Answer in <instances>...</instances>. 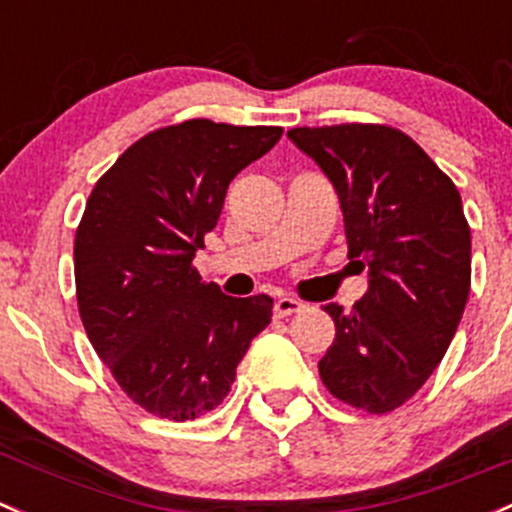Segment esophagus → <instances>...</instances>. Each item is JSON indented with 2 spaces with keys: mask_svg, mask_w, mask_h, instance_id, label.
I'll use <instances>...</instances> for the list:
<instances>
[{
  "mask_svg": "<svg viewBox=\"0 0 512 512\" xmlns=\"http://www.w3.org/2000/svg\"><path fill=\"white\" fill-rule=\"evenodd\" d=\"M303 308L301 301H296V298L291 296H283L278 298L276 306H273V313H276V318H286V316H293V313H298Z\"/></svg>",
  "mask_w": 512,
  "mask_h": 512,
  "instance_id": "1",
  "label": "esophagus"
}]
</instances>
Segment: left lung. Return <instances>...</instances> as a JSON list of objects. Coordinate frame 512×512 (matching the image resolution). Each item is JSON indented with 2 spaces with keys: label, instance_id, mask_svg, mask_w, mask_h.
Segmentation results:
<instances>
[{
  "label": "left lung",
  "instance_id": "8db88e82",
  "mask_svg": "<svg viewBox=\"0 0 512 512\" xmlns=\"http://www.w3.org/2000/svg\"><path fill=\"white\" fill-rule=\"evenodd\" d=\"M288 139L331 179L348 258L371 276L351 313L323 306L336 338L318 361L321 381L358 411L391 413L438 368L468 301L470 226L460 194L393 126H298Z\"/></svg>",
  "mask_w": 512,
  "mask_h": 512
}]
</instances>
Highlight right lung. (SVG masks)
Masks as SVG:
<instances>
[{"mask_svg": "<svg viewBox=\"0 0 512 512\" xmlns=\"http://www.w3.org/2000/svg\"><path fill=\"white\" fill-rule=\"evenodd\" d=\"M281 126L209 119L149 131L96 181L77 239L79 316L121 391L151 416L194 421L221 406L273 298H234L201 281L196 249L234 176Z\"/></svg>", "mask_w": 512, "mask_h": 512, "instance_id": "1", "label": "right lung"}]
</instances>
